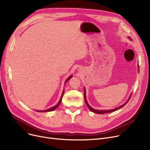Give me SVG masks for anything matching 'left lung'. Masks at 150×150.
Returning a JSON list of instances; mask_svg holds the SVG:
<instances>
[{"label":"left lung","mask_w":150,"mask_h":150,"mask_svg":"<svg viewBox=\"0 0 150 150\" xmlns=\"http://www.w3.org/2000/svg\"><path fill=\"white\" fill-rule=\"evenodd\" d=\"M131 95H132V94H131V96H129V99L127 100V101L125 103H124L123 105H122V106H119V107H118V108H115V109H109V110H97V109H93V108H91V107L89 105V104L88 103V101H87V100H86V90H85V89H84V100H85L86 105H87V106L88 107V108L91 110V111L92 112H95V113H97V114H106V113L112 112H114V111H116V110H118V109H119L122 108V107H123L126 104H127V103H128V101L129 100V99H130V98H131Z\"/></svg>","instance_id":"1"}]
</instances>
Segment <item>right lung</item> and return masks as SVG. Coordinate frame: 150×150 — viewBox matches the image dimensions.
I'll return each mask as SVG.
<instances>
[{
  "mask_svg": "<svg viewBox=\"0 0 150 150\" xmlns=\"http://www.w3.org/2000/svg\"><path fill=\"white\" fill-rule=\"evenodd\" d=\"M72 75L71 76H70L66 80V83H66L69 80H70V78H72ZM64 91H63V92H62V96H61V98H60V100H59V102L58 103V104L57 105H55L54 106H53V107H52V108H50V109H46V110H44V111H37L38 112H50V111H54V110H55L56 109L58 106H59V105H60V103H61V100H62V96H63V95H64Z\"/></svg>",
  "mask_w": 150,
  "mask_h": 150,
  "instance_id": "obj_1",
  "label": "right lung"
}]
</instances>
